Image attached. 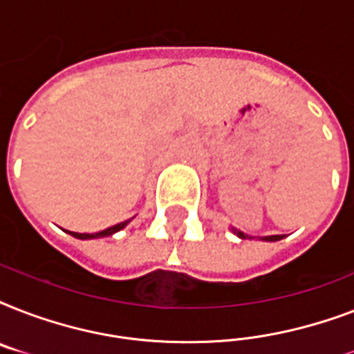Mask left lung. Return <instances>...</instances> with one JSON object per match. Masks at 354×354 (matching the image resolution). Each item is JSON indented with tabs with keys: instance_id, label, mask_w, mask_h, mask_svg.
I'll use <instances>...</instances> for the list:
<instances>
[{
	"instance_id": "8db88e82",
	"label": "left lung",
	"mask_w": 354,
	"mask_h": 354,
	"mask_svg": "<svg viewBox=\"0 0 354 354\" xmlns=\"http://www.w3.org/2000/svg\"><path fill=\"white\" fill-rule=\"evenodd\" d=\"M232 233H235L239 239H248L246 233L239 232V230H235V227H232ZM261 239H263V241H266V242H275V241H281V239H283V235H268V236H261Z\"/></svg>"
}]
</instances>
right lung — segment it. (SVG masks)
Wrapping results in <instances>:
<instances>
[{"label":"right lung","instance_id":"1","mask_svg":"<svg viewBox=\"0 0 354 354\" xmlns=\"http://www.w3.org/2000/svg\"><path fill=\"white\" fill-rule=\"evenodd\" d=\"M132 221V218H130ZM130 221H124V222H119L115 226L112 227H106V230H102V232H97V233H75V232H68L69 235H73L75 239H80V241H90V239H101V236H110L113 233L121 232L122 227H127L130 224Z\"/></svg>","mask_w":354,"mask_h":354}]
</instances>
